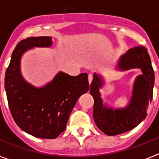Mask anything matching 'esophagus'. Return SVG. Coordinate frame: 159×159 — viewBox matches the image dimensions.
I'll use <instances>...</instances> for the list:
<instances>
[{
  "instance_id": "esophagus-1",
  "label": "esophagus",
  "mask_w": 159,
  "mask_h": 159,
  "mask_svg": "<svg viewBox=\"0 0 159 159\" xmlns=\"http://www.w3.org/2000/svg\"><path fill=\"white\" fill-rule=\"evenodd\" d=\"M92 79H93V76H92V75L90 73V74H88V81H89V83H91V82H92Z\"/></svg>"
}]
</instances>
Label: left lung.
I'll return each instance as SVG.
<instances>
[{
    "label": "left lung",
    "instance_id": "1",
    "mask_svg": "<svg viewBox=\"0 0 159 159\" xmlns=\"http://www.w3.org/2000/svg\"><path fill=\"white\" fill-rule=\"evenodd\" d=\"M116 68L121 72L137 68L140 70L141 74L134 80L128 104L125 107L115 109L104 103L100 89L104 86L105 80L102 76L94 73L90 87V93L94 99L93 118L97 127L110 136L131 130L146 118L154 86V72L145 47L129 49L120 57Z\"/></svg>",
    "mask_w": 159,
    "mask_h": 159
}]
</instances>
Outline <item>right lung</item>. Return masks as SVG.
Masks as SVG:
<instances>
[{"label": "right lung", "mask_w": 159, "mask_h": 159, "mask_svg": "<svg viewBox=\"0 0 159 159\" xmlns=\"http://www.w3.org/2000/svg\"><path fill=\"white\" fill-rule=\"evenodd\" d=\"M52 37L21 40L11 55L5 76V90L11 115L17 125L32 136L55 139L66 129L77 100L89 90L87 73L70 76L58 72L42 87L27 82L21 73V58L34 48H50Z\"/></svg>", "instance_id": "right-lung-1"}]
</instances>
